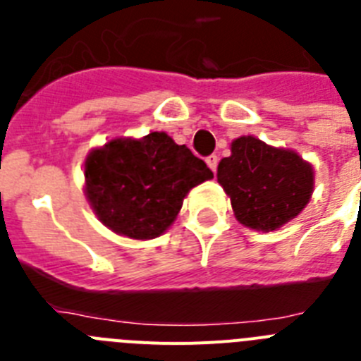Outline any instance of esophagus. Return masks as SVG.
<instances>
[{
  "label": "esophagus",
  "mask_w": 361,
  "mask_h": 361,
  "mask_svg": "<svg viewBox=\"0 0 361 361\" xmlns=\"http://www.w3.org/2000/svg\"><path fill=\"white\" fill-rule=\"evenodd\" d=\"M206 164H208L209 168H212L213 173H215L216 166H219V157H216L215 153H213V155H209V157H206Z\"/></svg>",
  "instance_id": "esophagus-1"
}]
</instances>
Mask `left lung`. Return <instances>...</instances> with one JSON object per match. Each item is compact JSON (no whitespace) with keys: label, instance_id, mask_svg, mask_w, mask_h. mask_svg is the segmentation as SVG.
<instances>
[{"label":"left lung","instance_id":"8db88e82","mask_svg":"<svg viewBox=\"0 0 361 361\" xmlns=\"http://www.w3.org/2000/svg\"><path fill=\"white\" fill-rule=\"evenodd\" d=\"M240 224L273 231L295 219L312 193L311 164L291 149L273 148L255 137H240L216 170Z\"/></svg>","mask_w":361,"mask_h":361}]
</instances>
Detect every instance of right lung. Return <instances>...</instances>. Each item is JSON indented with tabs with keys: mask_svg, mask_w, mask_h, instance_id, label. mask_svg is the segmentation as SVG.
Returning a JSON list of instances; mask_svg holds the SVG:
<instances>
[{
	"mask_svg": "<svg viewBox=\"0 0 361 361\" xmlns=\"http://www.w3.org/2000/svg\"><path fill=\"white\" fill-rule=\"evenodd\" d=\"M213 177L206 162L162 132L114 139L86 157V197L111 231L155 238L175 220L188 191Z\"/></svg>",
	"mask_w": 361,
	"mask_h": 361,
	"instance_id": "obj_1",
	"label": "right lung"
}]
</instances>
